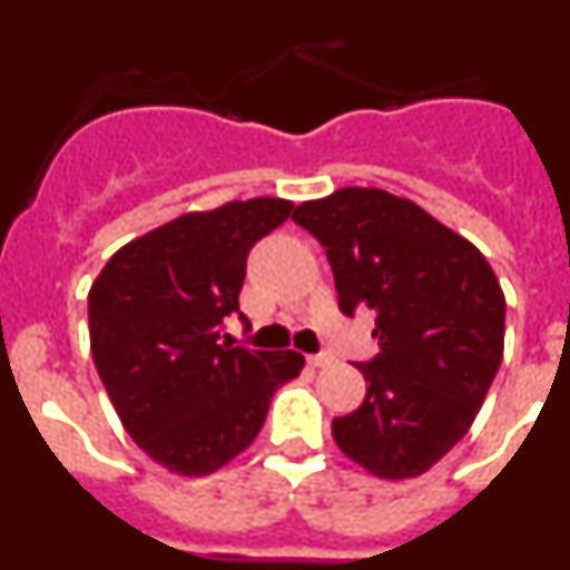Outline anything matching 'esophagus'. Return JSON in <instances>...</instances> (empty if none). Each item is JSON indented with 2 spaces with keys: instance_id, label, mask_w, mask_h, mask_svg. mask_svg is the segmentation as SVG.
<instances>
[{
  "instance_id": "34e87169",
  "label": "esophagus",
  "mask_w": 570,
  "mask_h": 570,
  "mask_svg": "<svg viewBox=\"0 0 570 570\" xmlns=\"http://www.w3.org/2000/svg\"><path fill=\"white\" fill-rule=\"evenodd\" d=\"M331 362H334V356L331 354H311L308 356L311 367H325V365H331Z\"/></svg>"
}]
</instances>
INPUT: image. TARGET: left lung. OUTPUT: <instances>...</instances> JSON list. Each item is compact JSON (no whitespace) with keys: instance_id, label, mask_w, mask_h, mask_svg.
<instances>
[{"instance_id":"1","label":"left lung","mask_w":570,"mask_h":570,"mask_svg":"<svg viewBox=\"0 0 570 570\" xmlns=\"http://www.w3.org/2000/svg\"><path fill=\"white\" fill-rule=\"evenodd\" d=\"M334 271L340 311L376 314L380 354L356 362L365 400L336 445L382 480H407L468 434L502 362L505 296L485 256L420 205L376 188L302 203Z\"/></svg>"}]
</instances>
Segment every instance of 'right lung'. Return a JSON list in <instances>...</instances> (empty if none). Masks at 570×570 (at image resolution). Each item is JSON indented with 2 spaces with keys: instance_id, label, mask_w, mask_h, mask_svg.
Segmentation results:
<instances>
[{
  "instance_id": "1",
  "label": "right lung",
  "mask_w": 570,
  "mask_h": 570,
  "mask_svg": "<svg viewBox=\"0 0 570 570\" xmlns=\"http://www.w3.org/2000/svg\"><path fill=\"white\" fill-rule=\"evenodd\" d=\"M285 199L185 214L116 250L90 285V351L125 431L185 476L223 468L256 440L271 396L299 376L296 351H254L225 334L248 254L279 228Z\"/></svg>"
}]
</instances>
